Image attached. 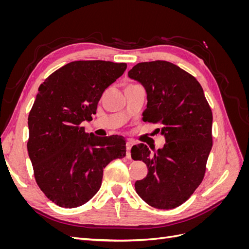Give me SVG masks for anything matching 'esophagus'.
<instances>
[{
    "label": "esophagus",
    "instance_id": "obj_1",
    "mask_svg": "<svg viewBox=\"0 0 249 249\" xmlns=\"http://www.w3.org/2000/svg\"><path fill=\"white\" fill-rule=\"evenodd\" d=\"M131 147H132V143L131 142H126V158L127 159H130L131 158Z\"/></svg>",
    "mask_w": 249,
    "mask_h": 249
}]
</instances>
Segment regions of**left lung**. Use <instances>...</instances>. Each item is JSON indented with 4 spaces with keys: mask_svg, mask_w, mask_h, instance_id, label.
Instances as JSON below:
<instances>
[{
    "mask_svg": "<svg viewBox=\"0 0 249 249\" xmlns=\"http://www.w3.org/2000/svg\"><path fill=\"white\" fill-rule=\"evenodd\" d=\"M129 77L146 90L143 122L161 124L166 140L154 154L143 143L132 147L133 160H142L148 169L135 189L149 206L175 209L189 199L205 177L213 144L212 110L198 81L173 63L141 62Z\"/></svg>",
    "mask_w": 249,
    "mask_h": 249,
    "instance_id": "1",
    "label": "left lung"
}]
</instances>
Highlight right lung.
I'll use <instances>...</instances> for the list:
<instances>
[{
    "instance_id": "1",
    "label": "right lung",
    "mask_w": 249,
    "mask_h": 249,
    "mask_svg": "<svg viewBox=\"0 0 249 249\" xmlns=\"http://www.w3.org/2000/svg\"><path fill=\"white\" fill-rule=\"evenodd\" d=\"M126 63L73 61L53 72L38 88L29 113L28 154L37 185L63 208L91 199L102 185L103 170L125 156L122 136L97 137L81 124L91 120L103 93Z\"/></svg>"
}]
</instances>
